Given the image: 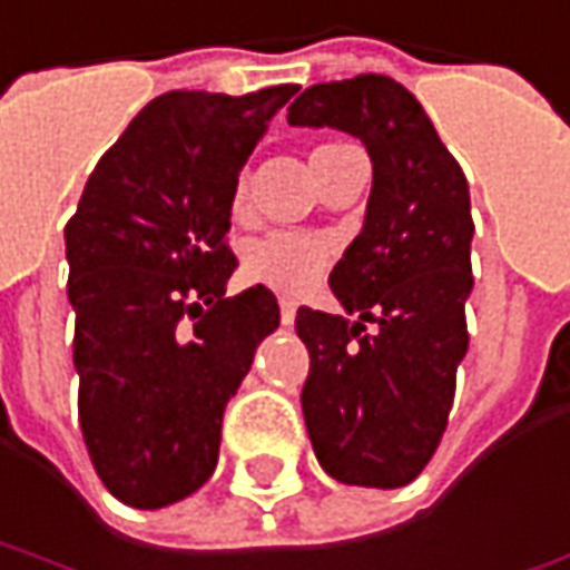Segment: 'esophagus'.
<instances>
[{
    "label": "esophagus",
    "mask_w": 570,
    "mask_h": 570,
    "mask_svg": "<svg viewBox=\"0 0 570 570\" xmlns=\"http://www.w3.org/2000/svg\"><path fill=\"white\" fill-rule=\"evenodd\" d=\"M278 311H282V323H285V326H292V323H294V311H297V307H294L292 297H282V301H278Z\"/></svg>",
    "instance_id": "esophagus-1"
}]
</instances>
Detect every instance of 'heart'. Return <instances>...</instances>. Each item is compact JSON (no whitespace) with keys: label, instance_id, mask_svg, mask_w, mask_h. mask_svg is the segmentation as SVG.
Returning <instances> with one entry per match:
<instances>
[{"label":"heart","instance_id":"heart-1","mask_svg":"<svg viewBox=\"0 0 570 570\" xmlns=\"http://www.w3.org/2000/svg\"><path fill=\"white\" fill-rule=\"evenodd\" d=\"M345 150V144H320L311 153V169L330 159L335 153ZM247 204V178L238 175L232 187V209L240 213ZM332 244L313 235H297V232H269L263 238L250 240L244 250V266L247 273L278 292H304L311 288L323 266L330 263Z\"/></svg>","mask_w":570,"mask_h":570}]
</instances>
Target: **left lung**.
<instances>
[{
  "label": "left lung",
  "instance_id": "left-lung-1",
  "mask_svg": "<svg viewBox=\"0 0 570 570\" xmlns=\"http://www.w3.org/2000/svg\"><path fill=\"white\" fill-rule=\"evenodd\" d=\"M288 125L354 134L373 159L364 232L330 276L361 320L301 307L294 330L311 354L301 407L316 461L347 487L395 490L436 454L468 354V178L417 97L385 75L313 83Z\"/></svg>",
  "mask_w": 570,
  "mask_h": 570
}]
</instances>
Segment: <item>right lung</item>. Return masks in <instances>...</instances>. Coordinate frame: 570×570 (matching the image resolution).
<instances>
[{
    "label": "right lung",
    "instance_id": "1",
    "mask_svg": "<svg viewBox=\"0 0 570 570\" xmlns=\"http://www.w3.org/2000/svg\"><path fill=\"white\" fill-rule=\"evenodd\" d=\"M297 94L169 90L90 171L65 225L83 445L102 487L163 508L216 471L223 414L278 326L266 285L225 297L232 187Z\"/></svg>",
    "mask_w": 570,
    "mask_h": 570
}]
</instances>
